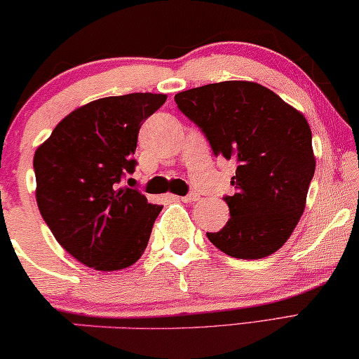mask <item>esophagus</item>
Returning a JSON list of instances; mask_svg holds the SVG:
<instances>
[{
	"mask_svg": "<svg viewBox=\"0 0 359 359\" xmlns=\"http://www.w3.org/2000/svg\"><path fill=\"white\" fill-rule=\"evenodd\" d=\"M198 198H200V195H198V194H189L185 196H180L179 200L184 201V203H195V201H198Z\"/></svg>",
	"mask_w": 359,
	"mask_h": 359,
	"instance_id": "34e87169",
	"label": "esophagus"
}]
</instances>
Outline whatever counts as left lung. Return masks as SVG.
I'll list each match as a JSON object with an SVG mask.
<instances>
[{"label": "left lung", "mask_w": 359, "mask_h": 359, "mask_svg": "<svg viewBox=\"0 0 359 359\" xmlns=\"http://www.w3.org/2000/svg\"><path fill=\"white\" fill-rule=\"evenodd\" d=\"M177 108L205 133L214 156L237 165L226 195L231 219L210 242L240 259L276 253L304 211L316 159L302 112L259 83L229 80L174 96Z\"/></svg>", "instance_id": "8db88e82"}]
</instances>
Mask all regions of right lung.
I'll list each match as a JSON object with an SVG mask.
<instances>
[{"mask_svg": "<svg viewBox=\"0 0 359 359\" xmlns=\"http://www.w3.org/2000/svg\"><path fill=\"white\" fill-rule=\"evenodd\" d=\"M165 95L128 93L82 106L36 148V205L61 247L96 271L132 266L145 251L163 206L137 189H121L137 161L143 121Z\"/></svg>", "mask_w": 359, "mask_h": 359, "instance_id": "add662e5", "label": "right lung"}]
</instances>
